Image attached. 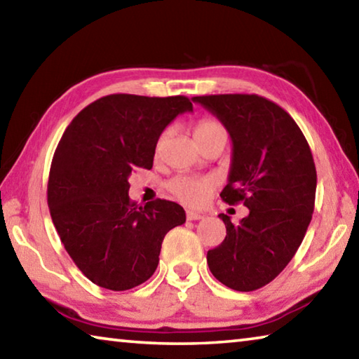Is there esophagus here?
I'll list each match as a JSON object with an SVG mask.
<instances>
[{
	"instance_id": "1",
	"label": "esophagus",
	"mask_w": 359,
	"mask_h": 359,
	"mask_svg": "<svg viewBox=\"0 0 359 359\" xmlns=\"http://www.w3.org/2000/svg\"><path fill=\"white\" fill-rule=\"evenodd\" d=\"M187 218H188V220H201V218H204V215L199 214V212L188 210L187 212Z\"/></svg>"
}]
</instances>
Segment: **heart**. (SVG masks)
Listing matches in <instances>:
<instances>
[{"label":"heart","mask_w":359,"mask_h":359,"mask_svg":"<svg viewBox=\"0 0 359 359\" xmlns=\"http://www.w3.org/2000/svg\"><path fill=\"white\" fill-rule=\"evenodd\" d=\"M217 131H224L218 121L212 118L199 120L194 126V139H203ZM217 180L212 177H196V175H175L166 184V188L175 198L188 205H203L208 203Z\"/></svg>","instance_id":"b5f03b06"}]
</instances>
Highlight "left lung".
<instances>
[{"mask_svg": "<svg viewBox=\"0 0 359 359\" xmlns=\"http://www.w3.org/2000/svg\"><path fill=\"white\" fill-rule=\"evenodd\" d=\"M222 121L233 142L224 203L250 214L233 224L220 214L226 238L208 252L209 269L236 291L264 287L294 257L312 220L317 171L299 126L258 95L194 96Z\"/></svg>", "mask_w": 359, "mask_h": 359, "instance_id": "left-lung-1", "label": "left lung"}]
</instances>
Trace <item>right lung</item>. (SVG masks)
Instances as JSON below:
<instances>
[{
	"mask_svg": "<svg viewBox=\"0 0 359 359\" xmlns=\"http://www.w3.org/2000/svg\"><path fill=\"white\" fill-rule=\"evenodd\" d=\"M187 96L107 95L79 112L57 145L47 204L66 252L101 288L125 291L154 276L168 231L185 223L182 205L128 196L136 168L151 169L158 139Z\"/></svg>",
	"mask_w": 359,
	"mask_h": 359,
	"instance_id": "1",
	"label": "right lung"
}]
</instances>
